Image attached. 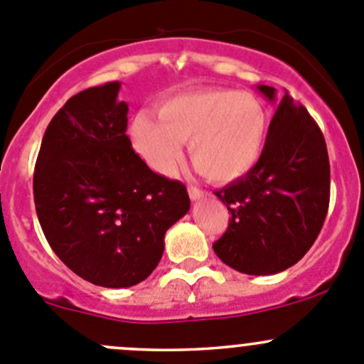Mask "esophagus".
I'll return each mask as SVG.
<instances>
[{"label":"esophagus","instance_id":"esophagus-1","mask_svg":"<svg viewBox=\"0 0 364 364\" xmlns=\"http://www.w3.org/2000/svg\"><path fill=\"white\" fill-rule=\"evenodd\" d=\"M188 196H190V199H192V200H200V199H204V197L208 196V193H205L204 190H199V188H197V186H190V188H188Z\"/></svg>","mask_w":364,"mask_h":364}]
</instances>
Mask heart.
Here are the masks:
<instances>
[{
  "mask_svg": "<svg viewBox=\"0 0 364 364\" xmlns=\"http://www.w3.org/2000/svg\"><path fill=\"white\" fill-rule=\"evenodd\" d=\"M135 148L160 174L171 176L188 142L190 160L215 183L243 178L259 164L267 114L259 98L234 90H199L165 98L159 117L139 112L130 127Z\"/></svg>",
  "mask_w": 364,
  "mask_h": 364,
  "instance_id": "b5f03b06",
  "label": "heart"
}]
</instances>
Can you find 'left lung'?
Wrapping results in <instances>:
<instances>
[{
    "label": "left lung",
    "mask_w": 364,
    "mask_h": 364,
    "mask_svg": "<svg viewBox=\"0 0 364 364\" xmlns=\"http://www.w3.org/2000/svg\"><path fill=\"white\" fill-rule=\"evenodd\" d=\"M269 102L271 86H257ZM229 227L213 250L245 274H274L294 266L317 240L329 208V159L324 135L289 93L269 123L262 156L243 178L216 190Z\"/></svg>",
    "instance_id": "1"
}]
</instances>
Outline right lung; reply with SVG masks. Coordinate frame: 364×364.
I'll list each match as a JSON object with an SVG mask.
<instances>
[{
	"label": "right lung",
	"instance_id": "add662e5",
	"mask_svg": "<svg viewBox=\"0 0 364 364\" xmlns=\"http://www.w3.org/2000/svg\"><path fill=\"white\" fill-rule=\"evenodd\" d=\"M119 87L114 80L73 95L50 119L33 174L50 248L80 278L109 289L146 280L167 229L190 209L186 186L132 149Z\"/></svg>",
	"mask_w": 364,
	"mask_h": 364
}]
</instances>
